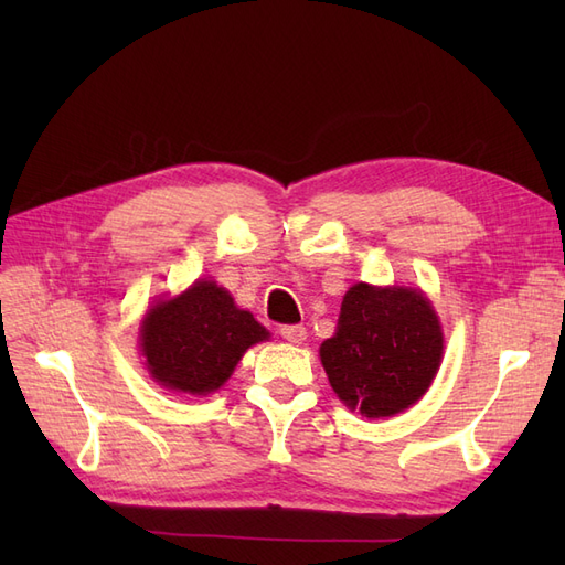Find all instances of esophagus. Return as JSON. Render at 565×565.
Returning a JSON list of instances; mask_svg holds the SVG:
<instances>
[{
	"label": "esophagus",
	"mask_w": 565,
	"mask_h": 565,
	"mask_svg": "<svg viewBox=\"0 0 565 565\" xmlns=\"http://www.w3.org/2000/svg\"><path fill=\"white\" fill-rule=\"evenodd\" d=\"M280 337L285 341H289V344H301V341L306 339V328L303 324H282Z\"/></svg>",
	"instance_id": "34e87169"
}]
</instances>
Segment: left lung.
Listing matches in <instances>:
<instances>
[{
	"mask_svg": "<svg viewBox=\"0 0 565 565\" xmlns=\"http://www.w3.org/2000/svg\"><path fill=\"white\" fill-rule=\"evenodd\" d=\"M443 355L434 306L417 289L353 285L322 341L320 361L337 396L363 417H391L431 386Z\"/></svg>",
	"mask_w": 565,
	"mask_h": 565,
	"instance_id": "obj_1",
	"label": "left lung"
}]
</instances>
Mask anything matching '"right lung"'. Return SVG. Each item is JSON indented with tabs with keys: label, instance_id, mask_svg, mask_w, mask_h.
I'll list each match as a JSON object with an SVG mask.
<instances>
[{
	"label": "right lung",
	"instance_id": "obj_1",
	"mask_svg": "<svg viewBox=\"0 0 565 565\" xmlns=\"http://www.w3.org/2000/svg\"><path fill=\"white\" fill-rule=\"evenodd\" d=\"M268 339L249 311L212 280H198L177 299L146 313L141 349L152 377L183 393H210L224 384L243 353Z\"/></svg>",
	"mask_w": 565,
	"mask_h": 565
}]
</instances>
